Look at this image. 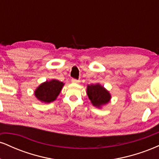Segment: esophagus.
<instances>
[{
  "label": "esophagus",
  "mask_w": 159,
  "mask_h": 159,
  "mask_svg": "<svg viewBox=\"0 0 159 159\" xmlns=\"http://www.w3.org/2000/svg\"><path fill=\"white\" fill-rule=\"evenodd\" d=\"M79 81H78V80H77V79H72V83H73V84H79Z\"/></svg>",
  "instance_id": "1"
}]
</instances>
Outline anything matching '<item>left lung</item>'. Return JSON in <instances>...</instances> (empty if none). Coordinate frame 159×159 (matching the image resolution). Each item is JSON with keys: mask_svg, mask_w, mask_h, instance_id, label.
<instances>
[{"mask_svg": "<svg viewBox=\"0 0 159 159\" xmlns=\"http://www.w3.org/2000/svg\"><path fill=\"white\" fill-rule=\"evenodd\" d=\"M87 94L94 107L102 108L111 99V95L106 88L100 84L87 86Z\"/></svg>", "mask_w": 159, "mask_h": 159, "instance_id": "1", "label": "left lung"}]
</instances>
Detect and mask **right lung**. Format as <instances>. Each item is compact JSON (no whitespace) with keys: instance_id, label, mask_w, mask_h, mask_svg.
Masks as SVG:
<instances>
[{"instance_id":"obj_1","label":"right lung","mask_w":159,"mask_h":159,"mask_svg":"<svg viewBox=\"0 0 159 159\" xmlns=\"http://www.w3.org/2000/svg\"><path fill=\"white\" fill-rule=\"evenodd\" d=\"M64 83L56 79L46 81L37 87L34 95L39 101L43 103H51L57 99Z\"/></svg>"}]
</instances>
